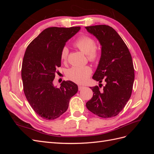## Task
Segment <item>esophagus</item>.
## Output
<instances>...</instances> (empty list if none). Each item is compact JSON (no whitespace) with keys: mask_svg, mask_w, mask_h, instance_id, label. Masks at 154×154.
<instances>
[{"mask_svg":"<svg viewBox=\"0 0 154 154\" xmlns=\"http://www.w3.org/2000/svg\"><path fill=\"white\" fill-rule=\"evenodd\" d=\"M84 86H82V85H79L78 86V90L79 91H82L83 88H84Z\"/></svg>","mask_w":154,"mask_h":154,"instance_id":"obj_1","label":"esophagus"}]
</instances>
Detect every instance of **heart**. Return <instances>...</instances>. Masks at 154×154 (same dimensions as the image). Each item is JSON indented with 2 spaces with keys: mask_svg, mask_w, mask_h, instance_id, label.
Returning <instances> with one entry per match:
<instances>
[{
  "mask_svg": "<svg viewBox=\"0 0 154 154\" xmlns=\"http://www.w3.org/2000/svg\"><path fill=\"white\" fill-rule=\"evenodd\" d=\"M74 45L82 52L87 54L88 59L94 62L98 58L99 53L94 40L88 36H83L78 38ZM69 54V49L63 47L61 51V59L66 62ZM92 73V69L89 66H74L68 69L66 72L67 77L71 81L78 84L85 83Z\"/></svg>",
  "mask_w": 154,
  "mask_h": 154,
  "instance_id": "b5f03b06",
  "label": "heart"
}]
</instances>
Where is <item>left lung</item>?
I'll list each match as a JSON object with an SVG mask.
<instances>
[{"label": "left lung", "mask_w": 154, "mask_h": 154, "mask_svg": "<svg viewBox=\"0 0 154 154\" xmlns=\"http://www.w3.org/2000/svg\"><path fill=\"white\" fill-rule=\"evenodd\" d=\"M98 40L101 46L98 66L92 76L102 85L91 87L93 96L86 106L91 112L103 118L117 116L131 96L134 69L131 54L123 39L112 27L106 25L85 27ZM99 85V86H100Z\"/></svg>", "instance_id": "1"}]
</instances>
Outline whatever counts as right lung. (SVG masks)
Masks as SVG:
<instances>
[{
	"mask_svg": "<svg viewBox=\"0 0 154 154\" xmlns=\"http://www.w3.org/2000/svg\"><path fill=\"white\" fill-rule=\"evenodd\" d=\"M80 27H52L44 29L27 46L23 58L22 80L26 99L35 112L47 120L60 117L76 94L78 85L63 81L54 86L57 69L61 66V51Z\"/></svg>",
	"mask_w": 154,
	"mask_h": 154,
	"instance_id": "right-lung-1",
	"label": "right lung"
}]
</instances>
